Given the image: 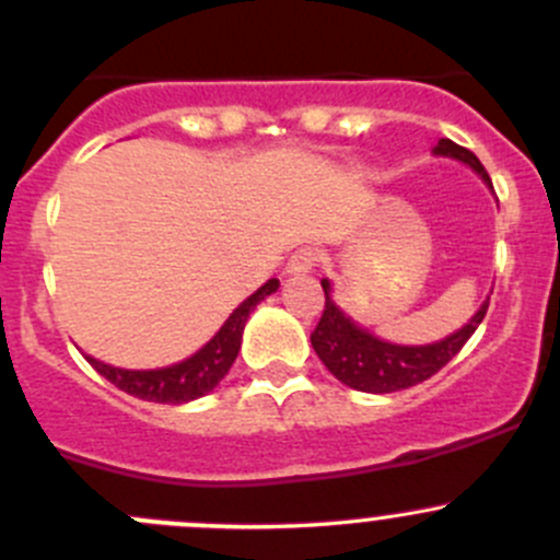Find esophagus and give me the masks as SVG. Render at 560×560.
Here are the masks:
<instances>
[{
  "label": "esophagus",
  "instance_id": "1",
  "mask_svg": "<svg viewBox=\"0 0 560 560\" xmlns=\"http://www.w3.org/2000/svg\"><path fill=\"white\" fill-rule=\"evenodd\" d=\"M316 265V252L314 248H298L295 254L287 262V276H308Z\"/></svg>",
  "mask_w": 560,
  "mask_h": 560
}]
</instances>
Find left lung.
<instances>
[{
    "mask_svg": "<svg viewBox=\"0 0 560 560\" xmlns=\"http://www.w3.org/2000/svg\"><path fill=\"white\" fill-rule=\"evenodd\" d=\"M433 154L447 156V160L463 162L471 167L479 178L493 189L490 175L482 167V162L463 145L453 143L450 138H442L433 145ZM322 290H325V312H322L319 325L312 332V347L316 358L325 363V369L336 376L341 385L360 389V393L387 395L398 393V389L415 387L420 382L431 380L439 369L450 363L463 343L474 336L479 322L488 314L490 298H485L477 314L460 327V330L450 332L442 341L433 343H393L385 338L374 336L365 330L363 325L352 319L349 314L341 312L336 301H332V284L330 279H322Z\"/></svg>",
    "mask_w": 560,
    "mask_h": 560,
    "instance_id": "obj_1",
    "label": "left lung"
}]
</instances>
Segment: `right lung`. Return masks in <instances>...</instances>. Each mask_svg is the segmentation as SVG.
Wrapping results in <instances>:
<instances>
[{
    "instance_id": "add662e5",
    "label": "right lung",
    "mask_w": 560,
    "mask_h": 560,
    "mask_svg": "<svg viewBox=\"0 0 560 560\" xmlns=\"http://www.w3.org/2000/svg\"><path fill=\"white\" fill-rule=\"evenodd\" d=\"M279 290V279H268L254 295H248L233 314L224 319V325L213 332L208 343H202L195 354L173 365L162 369H118V365L103 363V360L86 354L89 363L94 365L97 374H103L107 382H113L124 393L135 395L140 400H154V404H189V400L202 398L211 389L219 387V382L233 369L235 358L241 352V338L248 314L257 308L259 301Z\"/></svg>"
}]
</instances>
